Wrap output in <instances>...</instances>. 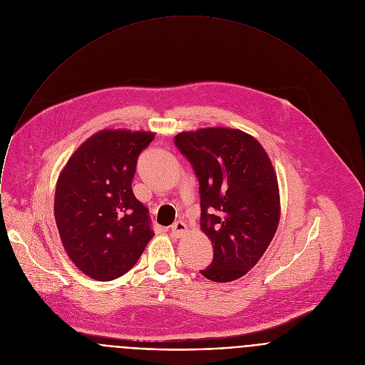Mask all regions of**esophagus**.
<instances>
[{
  "mask_svg": "<svg viewBox=\"0 0 365 365\" xmlns=\"http://www.w3.org/2000/svg\"><path fill=\"white\" fill-rule=\"evenodd\" d=\"M187 232H188V228H187V225H185L182 221H177V222L171 227V234H173L174 237H177V238L185 235Z\"/></svg>",
  "mask_w": 365,
  "mask_h": 365,
  "instance_id": "34e87169",
  "label": "esophagus"
}]
</instances>
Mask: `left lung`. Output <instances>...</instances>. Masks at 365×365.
Here are the masks:
<instances>
[{
    "label": "left lung",
    "mask_w": 365,
    "mask_h": 365,
    "mask_svg": "<svg viewBox=\"0 0 365 365\" xmlns=\"http://www.w3.org/2000/svg\"><path fill=\"white\" fill-rule=\"evenodd\" d=\"M175 145L200 181L201 231L214 247L200 270L212 282L246 274L272 242L280 220L277 175L262 144L238 128L181 131Z\"/></svg>",
    "instance_id": "left-lung-1"
}]
</instances>
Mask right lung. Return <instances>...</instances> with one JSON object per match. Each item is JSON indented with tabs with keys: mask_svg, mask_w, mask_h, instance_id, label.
I'll list each match as a JSON object with an SVG mask.
<instances>
[{
	"mask_svg": "<svg viewBox=\"0 0 365 365\" xmlns=\"http://www.w3.org/2000/svg\"><path fill=\"white\" fill-rule=\"evenodd\" d=\"M155 133L103 128L62 168L53 214L63 249L86 276L108 282L128 272L154 237L131 181L138 154Z\"/></svg>",
	"mask_w": 365,
	"mask_h": 365,
	"instance_id": "right-lung-1",
	"label": "right lung"
}]
</instances>
